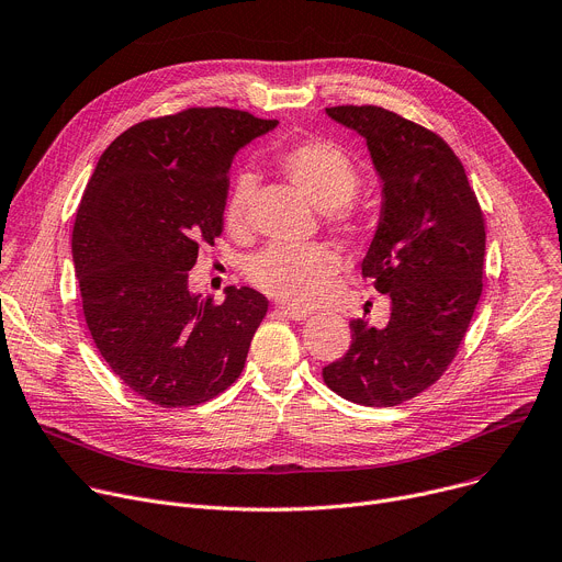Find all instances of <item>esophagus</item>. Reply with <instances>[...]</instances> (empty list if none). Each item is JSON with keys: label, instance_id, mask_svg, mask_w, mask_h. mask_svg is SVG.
<instances>
[{"label": "esophagus", "instance_id": "1", "mask_svg": "<svg viewBox=\"0 0 562 562\" xmlns=\"http://www.w3.org/2000/svg\"><path fill=\"white\" fill-rule=\"evenodd\" d=\"M276 314L284 316L289 321H305L310 316V312H305V310H295V307H286V305H278Z\"/></svg>", "mask_w": 562, "mask_h": 562}]
</instances>
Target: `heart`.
Returning a JSON list of instances; mask_svg holds the SVG:
<instances>
[{
	"label": "heart",
	"instance_id": "heart-1",
	"mask_svg": "<svg viewBox=\"0 0 562 562\" xmlns=\"http://www.w3.org/2000/svg\"><path fill=\"white\" fill-rule=\"evenodd\" d=\"M276 165L321 210L334 233L357 239L368 231L361 207L352 201L361 173L346 148L329 139H301L278 151ZM255 187L252 171H239L233 178L223 201V223L231 233L246 228ZM339 269L341 257L329 244H273L248 259L246 278L276 301L310 307L325 295Z\"/></svg>",
	"mask_w": 562,
	"mask_h": 562
}]
</instances>
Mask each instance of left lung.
I'll return each instance as SVG.
<instances>
[{
	"mask_svg": "<svg viewBox=\"0 0 562 562\" xmlns=\"http://www.w3.org/2000/svg\"><path fill=\"white\" fill-rule=\"evenodd\" d=\"M327 115L366 137L384 187L361 276L391 297L384 327L352 318L348 352L323 382L363 406L420 395L454 361L483 289L485 218L461 160L440 135L380 105Z\"/></svg>",
	"mask_w": 562,
	"mask_h": 562,
	"instance_id": "1",
	"label": "left lung"
}]
</instances>
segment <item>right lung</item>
Returning a JSON list of instances; mask_svg holds the SVG:
<instances>
[{
  "label": "right lung",
  "instance_id": "obj_1",
  "mask_svg": "<svg viewBox=\"0 0 562 562\" xmlns=\"http://www.w3.org/2000/svg\"><path fill=\"white\" fill-rule=\"evenodd\" d=\"M233 108H184L110 142L71 231L83 316L110 370L165 408L196 406L244 370L269 301L228 286L214 305L187 289L199 246L223 231L235 154L276 128Z\"/></svg>",
  "mask_w": 562,
  "mask_h": 562
}]
</instances>
